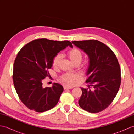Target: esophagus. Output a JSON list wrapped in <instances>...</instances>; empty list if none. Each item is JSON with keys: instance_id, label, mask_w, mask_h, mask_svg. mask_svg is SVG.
<instances>
[{"instance_id": "1", "label": "esophagus", "mask_w": 134, "mask_h": 134, "mask_svg": "<svg viewBox=\"0 0 134 134\" xmlns=\"http://www.w3.org/2000/svg\"><path fill=\"white\" fill-rule=\"evenodd\" d=\"M74 88L73 86H64V89H71Z\"/></svg>"}]
</instances>
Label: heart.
<instances>
[{"label":"heart","instance_id":"b5f03b06","mask_svg":"<svg viewBox=\"0 0 134 134\" xmlns=\"http://www.w3.org/2000/svg\"><path fill=\"white\" fill-rule=\"evenodd\" d=\"M67 56L74 64L75 63L79 64L82 59V53L81 51L75 48L68 51ZM62 59V56L61 54H56L52 59V64L53 66L55 68L58 67ZM78 75L76 74L66 73L62 76L61 80L63 82L67 85H72L74 83L76 79H78Z\"/></svg>","mask_w":134,"mask_h":134}]
</instances>
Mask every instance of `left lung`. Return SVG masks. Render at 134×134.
Masks as SVG:
<instances>
[{
  "label": "left lung",
  "mask_w": 134,
  "mask_h": 134,
  "mask_svg": "<svg viewBox=\"0 0 134 134\" xmlns=\"http://www.w3.org/2000/svg\"><path fill=\"white\" fill-rule=\"evenodd\" d=\"M72 43L89 58L86 73L89 89L81 87L82 94L78 104L89 112H101L111 104L120 87V69L118 59L109 47L99 41H74Z\"/></svg>",
  "instance_id": "left-lung-1"
}]
</instances>
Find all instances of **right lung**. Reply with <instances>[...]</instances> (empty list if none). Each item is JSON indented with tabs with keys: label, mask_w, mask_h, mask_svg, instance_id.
<instances>
[{
	"label": "right lung",
	"mask_w": 134,
	"mask_h": 134,
	"mask_svg": "<svg viewBox=\"0 0 134 134\" xmlns=\"http://www.w3.org/2000/svg\"><path fill=\"white\" fill-rule=\"evenodd\" d=\"M68 46L73 48L69 41L37 39L18 52L14 63V85L20 99L30 110L43 112L58 104L62 85L54 83L51 87H44L42 81L49 75L48 70L52 66L53 57Z\"/></svg>",
	"instance_id": "obj_1"
}]
</instances>
